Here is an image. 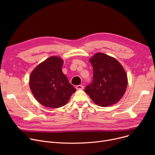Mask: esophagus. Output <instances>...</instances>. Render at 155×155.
<instances>
[{
	"mask_svg": "<svg viewBox=\"0 0 155 155\" xmlns=\"http://www.w3.org/2000/svg\"><path fill=\"white\" fill-rule=\"evenodd\" d=\"M76 88L77 90H82V89H84V86L82 85H78L76 86Z\"/></svg>",
	"mask_w": 155,
	"mask_h": 155,
	"instance_id": "34e87169",
	"label": "esophagus"
}]
</instances>
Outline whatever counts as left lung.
Listing matches in <instances>:
<instances>
[{"instance_id":"1","label":"left lung","mask_w":155,"mask_h":155,"mask_svg":"<svg viewBox=\"0 0 155 155\" xmlns=\"http://www.w3.org/2000/svg\"><path fill=\"white\" fill-rule=\"evenodd\" d=\"M89 61L93 67L94 77L85 92L99 106L108 107L118 102L127 85L123 66L114 58L102 53H96Z\"/></svg>"}]
</instances>
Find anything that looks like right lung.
I'll list each match as a JSON object with an SVG mask.
<instances>
[{
    "mask_svg": "<svg viewBox=\"0 0 155 155\" xmlns=\"http://www.w3.org/2000/svg\"><path fill=\"white\" fill-rule=\"evenodd\" d=\"M63 61L51 56L33 70L29 78L31 91L45 107L58 108L66 104L76 90L62 71Z\"/></svg>",
    "mask_w": 155,
    "mask_h": 155,
    "instance_id": "right-lung-1",
    "label": "right lung"
}]
</instances>
